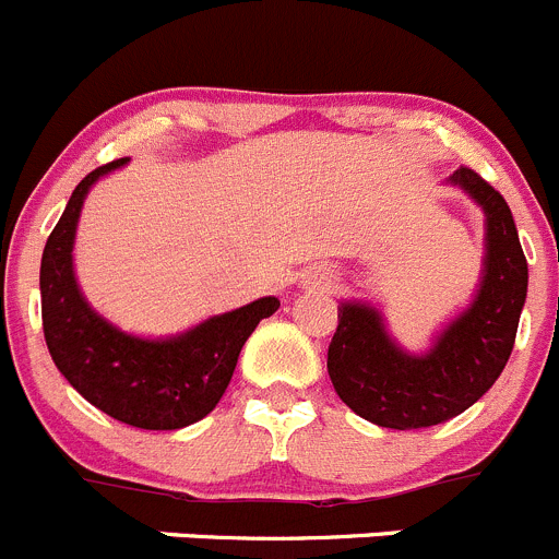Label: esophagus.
I'll list each match as a JSON object with an SVG mask.
<instances>
[{
  "label": "esophagus",
  "instance_id": "esophagus-1",
  "mask_svg": "<svg viewBox=\"0 0 559 559\" xmlns=\"http://www.w3.org/2000/svg\"><path fill=\"white\" fill-rule=\"evenodd\" d=\"M331 284H333V275L325 273V270H317V273H311L309 278H306L304 286L311 292H325L331 289Z\"/></svg>",
  "mask_w": 559,
  "mask_h": 559
}]
</instances>
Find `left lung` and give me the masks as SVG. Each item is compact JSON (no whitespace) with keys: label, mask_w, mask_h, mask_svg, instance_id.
<instances>
[{"label":"left lung","mask_w":559,"mask_h":559,"mask_svg":"<svg viewBox=\"0 0 559 559\" xmlns=\"http://www.w3.org/2000/svg\"><path fill=\"white\" fill-rule=\"evenodd\" d=\"M450 185L485 212V267L472 306L425 356H411L389 336L380 311L353 300L338 306L328 347V374L342 403L391 430L441 425L477 403L513 353L526 300V259L508 201L472 168H457Z\"/></svg>","instance_id":"left-lung-1"}]
</instances>
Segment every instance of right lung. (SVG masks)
Here are the masks:
<instances>
[{
  "instance_id": "obj_1",
  "label": "right lung",
  "mask_w": 559,
  "mask_h": 559,
  "mask_svg": "<svg viewBox=\"0 0 559 559\" xmlns=\"http://www.w3.org/2000/svg\"><path fill=\"white\" fill-rule=\"evenodd\" d=\"M115 159L87 174L68 198L40 259L46 347L62 378L98 411L140 430H179L203 419L231 383L239 350L278 297H259L170 338L123 333L87 306L74 275V237L87 190L123 168Z\"/></svg>"
}]
</instances>
